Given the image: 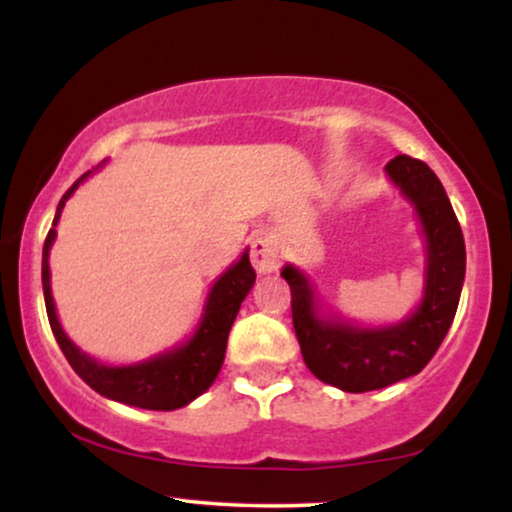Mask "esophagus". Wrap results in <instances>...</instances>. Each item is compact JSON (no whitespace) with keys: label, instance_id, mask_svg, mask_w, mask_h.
<instances>
[{"label":"esophagus","instance_id":"esophagus-1","mask_svg":"<svg viewBox=\"0 0 512 512\" xmlns=\"http://www.w3.org/2000/svg\"><path fill=\"white\" fill-rule=\"evenodd\" d=\"M251 263H254V268L258 272H263V275H268V272H275L277 265H279V256L275 247H272V242L268 237H256L254 242H251Z\"/></svg>","mask_w":512,"mask_h":512}]
</instances>
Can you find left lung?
<instances>
[{"label": "left lung", "mask_w": 512, "mask_h": 512, "mask_svg": "<svg viewBox=\"0 0 512 512\" xmlns=\"http://www.w3.org/2000/svg\"><path fill=\"white\" fill-rule=\"evenodd\" d=\"M387 172L415 205L426 235L424 298L408 319L387 328L321 319L310 279L293 265L282 270L291 286L293 331L307 368L349 394L389 387L417 375L433 359L457 314L466 275L464 235L436 172L405 153L391 160Z\"/></svg>", "instance_id": "8db88e82"}]
</instances>
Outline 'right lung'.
Segmentation results:
<instances>
[{
  "instance_id": "right-lung-1",
  "label": "right lung",
  "mask_w": 512,
  "mask_h": 512,
  "mask_svg": "<svg viewBox=\"0 0 512 512\" xmlns=\"http://www.w3.org/2000/svg\"><path fill=\"white\" fill-rule=\"evenodd\" d=\"M88 174L90 172L83 174L79 181H74L72 188L62 195L58 212H55L53 219V228L46 235L44 256H41V284H44L46 312L55 340H58L62 354H65L69 366L74 368V373L90 389H95L97 394L144 410L184 408L193 398H198L202 391L212 387V382L216 380V375H219L223 366L230 326H233L237 312H240L242 300L247 298V293L256 282V272L249 263V254H242L240 261L230 265L216 279L212 291H209L200 326L195 328L191 340L184 342V345L172 349V352L153 356L149 361L132 363V366H107V363L90 359L62 331L58 314H55L51 270H48V251H51V244L55 240V223H58L60 212L69 195L76 191V186Z\"/></svg>"
}]
</instances>
